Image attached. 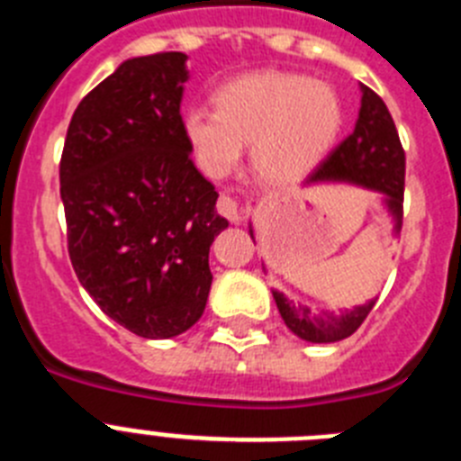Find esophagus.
I'll return each instance as SVG.
<instances>
[{
    "label": "esophagus",
    "instance_id": "obj_1",
    "mask_svg": "<svg viewBox=\"0 0 461 461\" xmlns=\"http://www.w3.org/2000/svg\"><path fill=\"white\" fill-rule=\"evenodd\" d=\"M217 210L221 217H226L230 223H240L242 221V207L240 203L235 201L233 195H221L217 201Z\"/></svg>",
    "mask_w": 461,
    "mask_h": 461
}]
</instances>
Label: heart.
Returning a JSON list of instances; mask_svg holds the SVG:
<instances>
[{
    "label": "heart",
    "instance_id": "heart-1",
    "mask_svg": "<svg viewBox=\"0 0 461 461\" xmlns=\"http://www.w3.org/2000/svg\"><path fill=\"white\" fill-rule=\"evenodd\" d=\"M214 105H191L182 117V136L210 177L230 173L251 142L263 180L300 182L332 149L344 122L339 94L303 73H244L214 92Z\"/></svg>",
    "mask_w": 461,
    "mask_h": 461
}]
</instances>
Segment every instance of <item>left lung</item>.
<instances>
[{
  "mask_svg": "<svg viewBox=\"0 0 461 461\" xmlns=\"http://www.w3.org/2000/svg\"><path fill=\"white\" fill-rule=\"evenodd\" d=\"M362 104L356 129L348 138L328 154L323 164L307 177V185L316 182H351L383 194L385 210L394 221V233L402 230V203H404V173L406 157L394 129L388 105L383 104L374 89L362 85ZM251 240L254 230L249 228ZM276 309L293 335L312 344H330L351 337L362 321L367 319L376 300H369L362 307L346 309L341 313H313L304 304H293L284 293L272 291Z\"/></svg>",
  "mask_w": 461,
  "mask_h": 461,
  "instance_id": "1",
  "label": "left lung"
}]
</instances>
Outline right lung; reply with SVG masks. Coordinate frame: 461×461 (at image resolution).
Masks as SVG:
<instances>
[{"label":"right lung","mask_w":461,"mask_h":461,"mask_svg":"<svg viewBox=\"0 0 461 461\" xmlns=\"http://www.w3.org/2000/svg\"><path fill=\"white\" fill-rule=\"evenodd\" d=\"M185 52L133 57L78 104L59 161L71 266L105 316L145 339L205 312L228 221L182 136Z\"/></svg>","instance_id":"right-lung-1"}]
</instances>
